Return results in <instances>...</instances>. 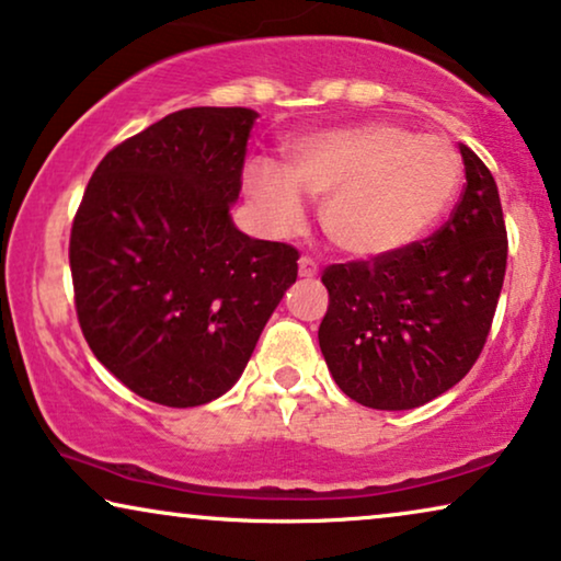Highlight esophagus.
Returning a JSON list of instances; mask_svg holds the SVG:
<instances>
[{
	"label": "esophagus",
	"mask_w": 561,
	"mask_h": 561,
	"mask_svg": "<svg viewBox=\"0 0 561 561\" xmlns=\"http://www.w3.org/2000/svg\"><path fill=\"white\" fill-rule=\"evenodd\" d=\"M316 274H318V261L310 259V256H302L300 259V276H302V279H312Z\"/></svg>",
	"instance_id": "34e87169"
}]
</instances>
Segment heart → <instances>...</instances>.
Masks as SVG:
<instances>
[{
	"instance_id": "1",
	"label": "heart",
	"mask_w": 561,
	"mask_h": 561,
	"mask_svg": "<svg viewBox=\"0 0 561 561\" xmlns=\"http://www.w3.org/2000/svg\"><path fill=\"white\" fill-rule=\"evenodd\" d=\"M461 156L442 136L367 123L305 138L293 167L256 159L245 192L274 230H295L305 194L323 203V230L351 256H385L421 238L449 213L461 186Z\"/></svg>"
}]
</instances>
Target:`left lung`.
<instances>
[{"label": "left lung", "mask_w": 561, "mask_h": 561, "mask_svg": "<svg viewBox=\"0 0 561 561\" xmlns=\"http://www.w3.org/2000/svg\"><path fill=\"white\" fill-rule=\"evenodd\" d=\"M467 184L436 233L369 261L323 268L320 351L335 385L375 410H410L451 390L480 358L505 279L497 184L459 144Z\"/></svg>", "instance_id": "1"}]
</instances>
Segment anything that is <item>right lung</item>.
I'll return each instance as SVG.
<instances>
[{
    "label": "right lung",
    "instance_id": "obj_1",
    "mask_svg": "<svg viewBox=\"0 0 561 561\" xmlns=\"http://www.w3.org/2000/svg\"><path fill=\"white\" fill-rule=\"evenodd\" d=\"M249 107H190L117 144L73 215V305L92 354L140 398L205 405L238 382L282 295L295 245L230 220Z\"/></svg>",
    "mask_w": 561,
    "mask_h": 561
}]
</instances>
